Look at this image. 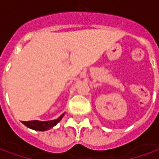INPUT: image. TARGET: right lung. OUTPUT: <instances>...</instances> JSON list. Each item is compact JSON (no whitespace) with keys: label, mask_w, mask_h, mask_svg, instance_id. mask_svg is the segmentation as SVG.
<instances>
[{"label":"right lung","mask_w":159,"mask_h":159,"mask_svg":"<svg viewBox=\"0 0 159 159\" xmlns=\"http://www.w3.org/2000/svg\"><path fill=\"white\" fill-rule=\"evenodd\" d=\"M64 114H62L58 119H54V120H49V121H39V120H32V121H23V124L25 125L27 127L37 130V131H46L50 128H52L53 126L57 124L58 122L62 119L64 117Z\"/></svg>","instance_id":"obj_1"}]
</instances>
